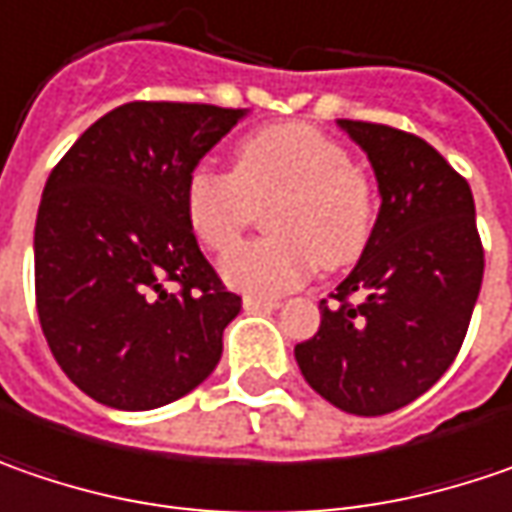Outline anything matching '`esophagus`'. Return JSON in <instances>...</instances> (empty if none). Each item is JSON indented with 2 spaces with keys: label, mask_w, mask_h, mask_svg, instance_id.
<instances>
[{
  "label": "esophagus",
  "mask_w": 512,
  "mask_h": 512,
  "mask_svg": "<svg viewBox=\"0 0 512 512\" xmlns=\"http://www.w3.org/2000/svg\"><path fill=\"white\" fill-rule=\"evenodd\" d=\"M275 306H278L275 300L255 298V295H246V298H243V309H249V312H260V309H275Z\"/></svg>",
  "instance_id": "1"
}]
</instances>
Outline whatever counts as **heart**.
Returning <instances> with one entry per match:
<instances>
[{"label":"heart","instance_id":"heart-1","mask_svg":"<svg viewBox=\"0 0 512 512\" xmlns=\"http://www.w3.org/2000/svg\"><path fill=\"white\" fill-rule=\"evenodd\" d=\"M266 214L272 237L240 246L220 263L223 280L249 295H283L321 263L344 269L367 252L375 232V189L349 151L312 125H269L243 137L232 171L197 166L183 209L209 252H229Z\"/></svg>","mask_w":512,"mask_h":512}]
</instances>
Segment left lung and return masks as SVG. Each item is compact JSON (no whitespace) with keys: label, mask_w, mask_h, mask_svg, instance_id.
<instances>
[{"label":"left lung","mask_w":512,"mask_h":512,"mask_svg":"<svg viewBox=\"0 0 512 512\" xmlns=\"http://www.w3.org/2000/svg\"><path fill=\"white\" fill-rule=\"evenodd\" d=\"M372 163L381 212L367 252L295 361L329 404L387 415L424 395L456 361L476 306L484 249L467 180L421 137L338 120Z\"/></svg>","instance_id":"obj_1"}]
</instances>
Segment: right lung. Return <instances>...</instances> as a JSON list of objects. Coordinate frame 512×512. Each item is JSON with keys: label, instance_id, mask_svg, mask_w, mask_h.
Here are the masks:
<instances>
[{"label": "right lung", "instance_id": "right-lung-1", "mask_svg": "<svg viewBox=\"0 0 512 512\" xmlns=\"http://www.w3.org/2000/svg\"><path fill=\"white\" fill-rule=\"evenodd\" d=\"M246 108L125 102L51 171L34 229L36 312L56 364L114 410L203 384L237 318L191 232L183 191Z\"/></svg>", "mask_w": 512, "mask_h": 512}]
</instances>
